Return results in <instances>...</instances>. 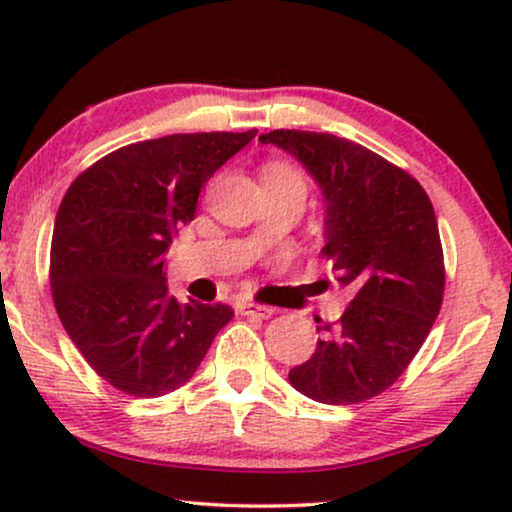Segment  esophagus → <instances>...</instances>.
Listing matches in <instances>:
<instances>
[{
    "mask_svg": "<svg viewBox=\"0 0 512 512\" xmlns=\"http://www.w3.org/2000/svg\"><path fill=\"white\" fill-rule=\"evenodd\" d=\"M240 312L244 317H256V319H268L272 310L265 305H256V303H240Z\"/></svg>",
    "mask_w": 512,
    "mask_h": 512,
    "instance_id": "1",
    "label": "esophagus"
}]
</instances>
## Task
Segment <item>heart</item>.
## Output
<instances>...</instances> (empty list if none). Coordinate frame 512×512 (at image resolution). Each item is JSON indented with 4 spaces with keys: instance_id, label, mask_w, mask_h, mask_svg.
Segmentation results:
<instances>
[{
    "instance_id": "heart-1",
    "label": "heart",
    "mask_w": 512,
    "mask_h": 512,
    "mask_svg": "<svg viewBox=\"0 0 512 512\" xmlns=\"http://www.w3.org/2000/svg\"><path fill=\"white\" fill-rule=\"evenodd\" d=\"M263 184H275V186H291V188H300V191H307L305 179L293 170L291 165L284 163H272L263 170Z\"/></svg>"
}]
</instances>
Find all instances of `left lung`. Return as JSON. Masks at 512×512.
Segmentation results:
<instances>
[{
  "label": "left lung",
  "instance_id": "obj_1",
  "mask_svg": "<svg viewBox=\"0 0 512 512\" xmlns=\"http://www.w3.org/2000/svg\"><path fill=\"white\" fill-rule=\"evenodd\" d=\"M298 160L324 198V254L354 300L317 349L289 370L300 394L352 405L382 394L422 347L445 289L436 212L424 188L366 146L328 132L258 137Z\"/></svg>",
  "mask_w": 512,
  "mask_h": 512
}]
</instances>
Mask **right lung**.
Segmentation results:
<instances>
[{"label": "right lung", "mask_w": 512, "mask_h": 512, "mask_svg": "<svg viewBox=\"0 0 512 512\" xmlns=\"http://www.w3.org/2000/svg\"><path fill=\"white\" fill-rule=\"evenodd\" d=\"M254 137L195 132L123 146L62 198L51 240L55 310L83 359L118 391L153 398L179 389L233 319L228 305L174 298L163 268L202 186Z\"/></svg>", "instance_id": "obj_1"}]
</instances>
